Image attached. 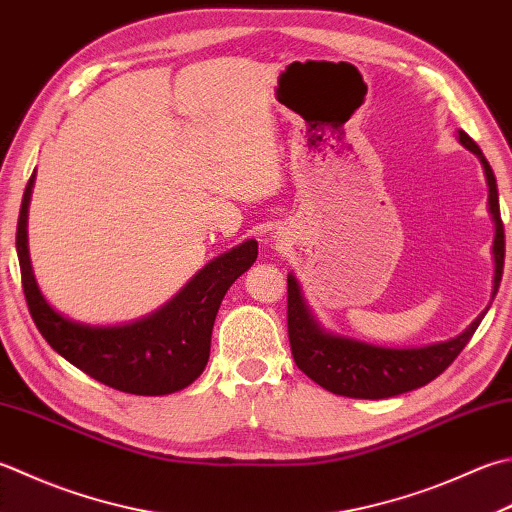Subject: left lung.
<instances>
[{
	"mask_svg": "<svg viewBox=\"0 0 512 512\" xmlns=\"http://www.w3.org/2000/svg\"><path fill=\"white\" fill-rule=\"evenodd\" d=\"M459 142L479 157L486 173L488 210L495 222V277L493 297H490L495 299L499 282H502L506 255L495 173L486 162L482 148L464 130H459ZM486 310L462 335L448 339V342L430 344L424 348H386L328 333V330L319 326L310 308L306 306L295 275H288V339L297 368L313 379L315 384L330 390V393L355 399H386L433 382L462 353L470 337L475 335L479 322L484 319Z\"/></svg>",
	"mask_w": 512,
	"mask_h": 512,
	"instance_id": "1",
	"label": "left lung"
}]
</instances>
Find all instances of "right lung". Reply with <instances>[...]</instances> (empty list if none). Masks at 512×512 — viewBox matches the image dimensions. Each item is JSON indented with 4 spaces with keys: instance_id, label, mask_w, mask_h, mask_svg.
<instances>
[{
    "instance_id": "obj_1",
    "label": "right lung",
    "mask_w": 512,
    "mask_h": 512,
    "mask_svg": "<svg viewBox=\"0 0 512 512\" xmlns=\"http://www.w3.org/2000/svg\"><path fill=\"white\" fill-rule=\"evenodd\" d=\"M30 175L17 219V257L33 322L66 362L97 382L130 395H170L202 375L210 355V335L219 304L230 284L253 266L257 242L235 246L215 257L153 315L124 326H88L73 322L46 302L28 255Z\"/></svg>"
}]
</instances>
